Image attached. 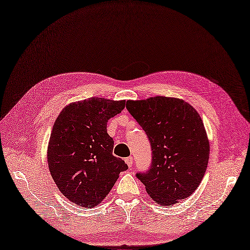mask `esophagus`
<instances>
[{"mask_svg":"<svg viewBox=\"0 0 250 250\" xmlns=\"http://www.w3.org/2000/svg\"><path fill=\"white\" fill-rule=\"evenodd\" d=\"M125 162H126V164H128V167H131L132 166H133L134 159L132 158V157H129V158H126V159H125Z\"/></svg>","mask_w":250,"mask_h":250,"instance_id":"obj_1","label":"esophagus"}]
</instances>
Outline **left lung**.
Instances as JSON below:
<instances>
[{
	"mask_svg": "<svg viewBox=\"0 0 250 250\" xmlns=\"http://www.w3.org/2000/svg\"><path fill=\"white\" fill-rule=\"evenodd\" d=\"M126 109L146 132L151 163L136 177L161 206L188 198L199 187L209 156L200 115L183 100L156 97L128 101Z\"/></svg>",
	"mask_w": 250,
	"mask_h": 250,
	"instance_id": "8db88e82",
	"label": "left lung"
}]
</instances>
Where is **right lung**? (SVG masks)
Instances as JSON below:
<instances>
[{
  "label": "right lung",
  "instance_id": "1",
  "mask_svg": "<svg viewBox=\"0 0 250 250\" xmlns=\"http://www.w3.org/2000/svg\"><path fill=\"white\" fill-rule=\"evenodd\" d=\"M125 105V101L90 98L67 105L55 122L47 153L49 171L62 194L79 206L98 205L128 169L113 155L114 140L106 129Z\"/></svg>",
  "mask_w": 250,
  "mask_h": 250
}]
</instances>
